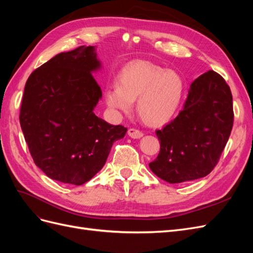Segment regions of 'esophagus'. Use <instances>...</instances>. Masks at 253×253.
Wrapping results in <instances>:
<instances>
[{
  "mask_svg": "<svg viewBox=\"0 0 253 253\" xmlns=\"http://www.w3.org/2000/svg\"><path fill=\"white\" fill-rule=\"evenodd\" d=\"M127 134L129 137H131V138H134V139H138V138H140V137L143 136V133L141 131H139V129H137V128H134V127L128 128Z\"/></svg>",
  "mask_w": 253,
  "mask_h": 253,
  "instance_id": "1",
  "label": "esophagus"
}]
</instances>
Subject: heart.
Masks as SVG:
<instances>
[{"mask_svg":"<svg viewBox=\"0 0 253 253\" xmlns=\"http://www.w3.org/2000/svg\"><path fill=\"white\" fill-rule=\"evenodd\" d=\"M183 95L180 76L147 61L135 60L124 66L118 84L105 89L104 98L114 112L128 113L137 99V113L150 125H163L177 111Z\"/></svg>","mask_w":253,"mask_h":253,"instance_id":"1","label":"heart"}]
</instances>
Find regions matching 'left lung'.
<instances>
[{
	"label": "left lung",
	"mask_w": 253,
	"mask_h": 253,
	"mask_svg": "<svg viewBox=\"0 0 253 253\" xmlns=\"http://www.w3.org/2000/svg\"><path fill=\"white\" fill-rule=\"evenodd\" d=\"M233 117L232 94L224 78L213 71L203 74L191 84L178 116L156 131L160 151L150 169L170 183L205 177L218 163Z\"/></svg>",
	"instance_id": "left-lung-1"
}]
</instances>
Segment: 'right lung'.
<instances>
[{
  "instance_id": "obj_1",
  "label": "right lung",
  "mask_w": 253,
  "mask_h": 253,
  "mask_svg": "<svg viewBox=\"0 0 253 253\" xmlns=\"http://www.w3.org/2000/svg\"><path fill=\"white\" fill-rule=\"evenodd\" d=\"M100 66L94 46H80L51 58L26 81L21 128L36 166L53 180L85 183L126 133L94 113L102 91L91 73Z\"/></svg>"
}]
</instances>
